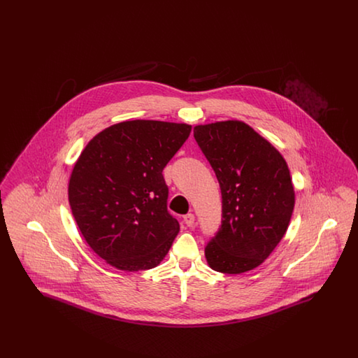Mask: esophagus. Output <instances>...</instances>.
Returning <instances> with one entry per match:
<instances>
[{
	"label": "esophagus",
	"instance_id": "1",
	"mask_svg": "<svg viewBox=\"0 0 358 358\" xmlns=\"http://www.w3.org/2000/svg\"><path fill=\"white\" fill-rule=\"evenodd\" d=\"M194 220H196V217H194L193 213H187V215L184 216V222H185L187 227H192L194 224Z\"/></svg>",
	"mask_w": 358,
	"mask_h": 358
}]
</instances>
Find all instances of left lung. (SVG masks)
<instances>
[{"label": "left lung", "mask_w": 358, "mask_h": 358, "mask_svg": "<svg viewBox=\"0 0 358 358\" xmlns=\"http://www.w3.org/2000/svg\"><path fill=\"white\" fill-rule=\"evenodd\" d=\"M222 190V225L205 245L215 271L254 270L285 236L295 193L285 158L252 127L225 120L194 127Z\"/></svg>", "instance_id": "1"}]
</instances>
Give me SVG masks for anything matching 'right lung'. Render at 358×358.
<instances>
[{"instance_id":"right-lung-1","label":"right lung","mask_w":358,"mask_h":358,"mask_svg":"<svg viewBox=\"0 0 358 358\" xmlns=\"http://www.w3.org/2000/svg\"><path fill=\"white\" fill-rule=\"evenodd\" d=\"M192 126L127 120L94 136L69 178L73 219L95 254L124 271L158 266L180 224L168 210L162 171Z\"/></svg>"}]
</instances>
